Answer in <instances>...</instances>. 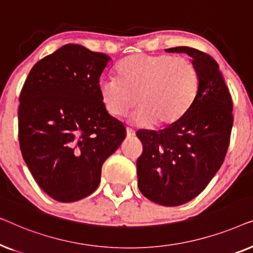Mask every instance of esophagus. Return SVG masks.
I'll return each instance as SVG.
<instances>
[{
	"mask_svg": "<svg viewBox=\"0 0 253 253\" xmlns=\"http://www.w3.org/2000/svg\"><path fill=\"white\" fill-rule=\"evenodd\" d=\"M134 134H136L134 130L130 129V127H127V129H126V138H132V137H134Z\"/></svg>",
	"mask_w": 253,
	"mask_h": 253,
	"instance_id": "1",
	"label": "esophagus"
}]
</instances>
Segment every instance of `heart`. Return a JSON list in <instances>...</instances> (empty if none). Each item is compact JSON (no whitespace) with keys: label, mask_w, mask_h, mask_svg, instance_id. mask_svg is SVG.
I'll return each instance as SVG.
<instances>
[{"label":"heart","mask_w":253,"mask_h":253,"mask_svg":"<svg viewBox=\"0 0 253 253\" xmlns=\"http://www.w3.org/2000/svg\"><path fill=\"white\" fill-rule=\"evenodd\" d=\"M200 76L186 58L169 55L133 54L117 64L115 79L101 81L98 92L110 116L123 117L140 105L129 122L137 126L174 124L198 96Z\"/></svg>","instance_id":"1"}]
</instances>
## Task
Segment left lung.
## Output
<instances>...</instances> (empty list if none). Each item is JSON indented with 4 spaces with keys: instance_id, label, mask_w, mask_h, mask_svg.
I'll use <instances>...</instances> for the list:
<instances>
[{
    "instance_id": "1",
    "label": "left lung",
    "mask_w": 253,
    "mask_h": 253,
    "mask_svg": "<svg viewBox=\"0 0 253 253\" xmlns=\"http://www.w3.org/2000/svg\"><path fill=\"white\" fill-rule=\"evenodd\" d=\"M185 53L200 76L198 96L184 116L164 130H139L143 154L137 160L138 188L162 206H178L199 195L226 157L233 126V101L219 64L191 47Z\"/></svg>"
}]
</instances>
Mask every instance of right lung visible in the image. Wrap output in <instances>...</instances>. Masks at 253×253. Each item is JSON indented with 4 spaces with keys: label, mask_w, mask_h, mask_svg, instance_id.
Masks as SVG:
<instances>
[{
    "label": "right lung",
    "mask_w": 253,
    "mask_h": 253,
    "mask_svg": "<svg viewBox=\"0 0 253 253\" xmlns=\"http://www.w3.org/2000/svg\"><path fill=\"white\" fill-rule=\"evenodd\" d=\"M110 60L68 43L34 65L20 92L23 159L57 202H77L95 191L103 162L126 138V127L106 112L98 92Z\"/></svg>",
    "instance_id": "obj_1"
}]
</instances>
